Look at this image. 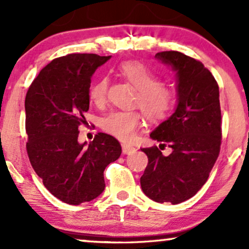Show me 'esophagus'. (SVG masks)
I'll return each mask as SVG.
<instances>
[{
	"label": "esophagus",
	"instance_id": "34e87169",
	"mask_svg": "<svg viewBox=\"0 0 249 249\" xmlns=\"http://www.w3.org/2000/svg\"><path fill=\"white\" fill-rule=\"evenodd\" d=\"M137 149H136L134 146L131 145H128V144H122V152H124V154L125 155H130L132 153H135Z\"/></svg>",
	"mask_w": 249,
	"mask_h": 249
}]
</instances>
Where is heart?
<instances>
[{
    "label": "heart",
    "mask_w": 249,
    "mask_h": 249,
    "mask_svg": "<svg viewBox=\"0 0 249 249\" xmlns=\"http://www.w3.org/2000/svg\"><path fill=\"white\" fill-rule=\"evenodd\" d=\"M119 76L137 89L135 104L138 105L151 121L165 118L173 107V91L160 83L156 74L137 61H128L118 68ZM108 80L101 77L90 85L88 90L89 100L95 105H103L107 101ZM142 124V118L135 111H114L102 121V127L113 137L129 142L135 137L136 129Z\"/></svg>",
    "instance_id": "heart-1"
}]
</instances>
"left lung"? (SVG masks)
Here are the masks:
<instances>
[{
  "mask_svg": "<svg viewBox=\"0 0 249 249\" xmlns=\"http://www.w3.org/2000/svg\"><path fill=\"white\" fill-rule=\"evenodd\" d=\"M155 57L176 72L177 107L149 137L172 152L164 156L155 146L142 148L148 164L141 186L154 202L179 204L202 188L219 156V86L210 70L193 57L177 51L160 52Z\"/></svg>",
  "mask_w": 249,
  "mask_h": 249,
  "instance_id": "1",
  "label": "left lung"
}]
</instances>
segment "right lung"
Masks as SVG:
<instances>
[{"instance_id":"1","label":"right lung","mask_w":249,"mask_h":249,"mask_svg":"<svg viewBox=\"0 0 249 249\" xmlns=\"http://www.w3.org/2000/svg\"><path fill=\"white\" fill-rule=\"evenodd\" d=\"M110 56L69 54L44 67L26 95L27 153L47 190L62 202H90L105 188L104 170L121 155L112 136L100 134L87 144L78 142L86 124L88 90L98 67Z\"/></svg>"}]
</instances>
